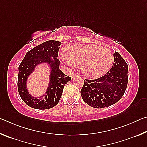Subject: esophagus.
<instances>
[{
  "instance_id": "1",
  "label": "esophagus",
  "mask_w": 147,
  "mask_h": 147,
  "mask_svg": "<svg viewBox=\"0 0 147 147\" xmlns=\"http://www.w3.org/2000/svg\"><path fill=\"white\" fill-rule=\"evenodd\" d=\"M77 76H78V75H77V74H72V76H71V79L74 78H75V77H76Z\"/></svg>"
}]
</instances>
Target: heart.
Listing matches in <instances>:
<instances>
[{"label": "heart", "instance_id": "b5f03b06", "mask_svg": "<svg viewBox=\"0 0 147 147\" xmlns=\"http://www.w3.org/2000/svg\"><path fill=\"white\" fill-rule=\"evenodd\" d=\"M67 49V53H61L63 61L71 67H81L83 74L89 78L102 76L113 63V54L107 47L94 44H73Z\"/></svg>", "mask_w": 147, "mask_h": 147}]
</instances>
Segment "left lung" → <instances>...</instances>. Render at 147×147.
<instances>
[{
    "mask_svg": "<svg viewBox=\"0 0 147 147\" xmlns=\"http://www.w3.org/2000/svg\"><path fill=\"white\" fill-rule=\"evenodd\" d=\"M114 62L105 76L86 80L80 93L82 98L91 107L102 108L113 105L123 96L128 84V66L121 54H113Z\"/></svg>",
    "mask_w": 147,
    "mask_h": 147,
    "instance_id": "1",
    "label": "left lung"
}]
</instances>
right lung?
<instances>
[{
    "mask_svg": "<svg viewBox=\"0 0 147 147\" xmlns=\"http://www.w3.org/2000/svg\"><path fill=\"white\" fill-rule=\"evenodd\" d=\"M61 42L49 40L35 47L26 54L19 66L18 91L24 102L31 108L38 109L52 108L58 104L63 88L71 80L59 69L60 62L58 59L59 47ZM45 64L50 71L49 83L43 96L36 98L32 96L27 87L28 78L39 65Z\"/></svg>",
    "mask_w": 147,
    "mask_h": 147,
    "instance_id": "obj_1",
    "label": "right lung"
}]
</instances>
